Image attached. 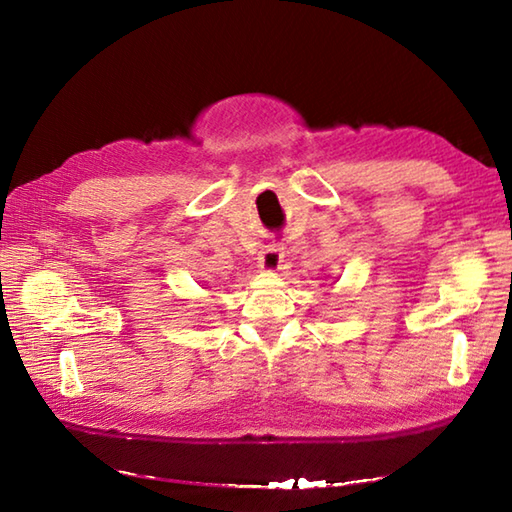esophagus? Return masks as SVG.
<instances>
[{
	"instance_id": "34e87169",
	"label": "esophagus",
	"mask_w": 512,
	"mask_h": 512,
	"mask_svg": "<svg viewBox=\"0 0 512 512\" xmlns=\"http://www.w3.org/2000/svg\"><path fill=\"white\" fill-rule=\"evenodd\" d=\"M281 262H284V248L279 244H270L259 253V266L264 270H279Z\"/></svg>"
}]
</instances>
